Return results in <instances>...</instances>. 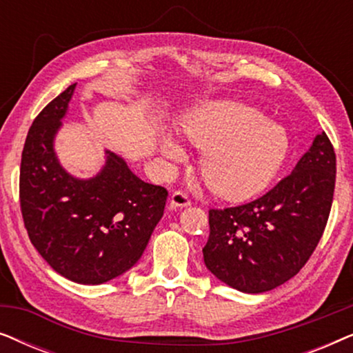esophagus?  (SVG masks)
<instances>
[{
  "label": "esophagus",
  "instance_id": "obj_1",
  "mask_svg": "<svg viewBox=\"0 0 353 353\" xmlns=\"http://www.w3.org/2000/svg\"><path fill=\"white\" fill-rule=\"evenodd\" d=\"M188 205H191V199L185 191L178 190V191L173 192L172 197H170V207H172V209H178V207H188Z\"/></svg>",
  "mask_w": 353,
  "mask_h": 353
}]
</instances>
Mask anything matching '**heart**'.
Instances as JSON below:
<instances>
[{
	"label": "heart",
	"mask_w": 353,
	"mask_h": 353,
	"mask_svg": "<svg viewBox=\"0 0 353 353\" xmlns=\"http://www.w3.org/2000/svg\"><path fill=\"white\" fill-rule=\"evenodd\" d=\"M181 133L204 151L201 176L215 194L231 201L249 199L267 188L289 152V138L276 123L249 105L214 101L183 119ZM170 161H183L185 151L172 134L161 138Z\"/></svg>",
	"instance_id": "b5f03b06"
}]
</instances>
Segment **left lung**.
Returning <instances> with one entry per match:
<instances>
[{
    "label": "left lung",
    "mask_w": 353,
    "mask_h": 353,
    "mask_svg": "<svg viewBox=\"0 0 353 353\" xmlns=\"http://www.w3.org/2000/svg\"><path fill=\"white\" fill-rule=\"evenodd\" d=\"M336 185L334 148L323 132L267 194L209 210L205 267L238 291L259 294L301 272L326 228Z\"/></svg>",
    "instance_id": "obj_1"
}]
</instances>
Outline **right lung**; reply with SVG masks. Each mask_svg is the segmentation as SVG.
I'll list each match as a JSON object with an SVG mask.
<instances>
[{
	"label": "right lung",
	"instance_id": "right-lung-1",
	"mask_svg": "<svg viewBox=\"0 0 353 353\" xmlns=\"http://www.w3.org/2000/svg\"><path fill=\"white\" fill-rule=\"evenodd\" d=\"M75 83L33 120L23 144L19 199L30 243L70 281L103 284L138 262L162 219L168 191L143 181L122 157L108 151L90 180L69 175L52 141Z\"/></svg>",
	"mask_w": 353,
	"mask_h": 353
}]
</instances>
